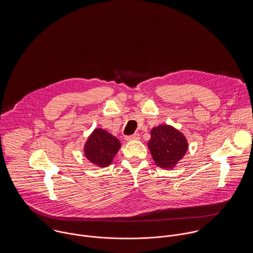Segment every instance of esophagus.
<instances>
[{
	"instance_id": "esophagus-1",
	"label": "esophagus",
	"mask_w": 253,
	"mask_h": 253,
	"mask_svg": "<svg viewBox=\"0 0 253 253\" xmlns=\"http://www.w3.org/2000/svg\"><path fill=\"white\" fill-rule=\"evenodd\" d=\"M140 139V135L138 133H134L132 135H128L126 137V141H135V140H139Z\"/></svg>"
}]
</instances>
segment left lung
Here are the masks:
<instances>
[{
	"mask_svg": "<svg viewBox=\"0 0 253 253\" xmlns=\"http://www.w3.org/2000/svg\"><path fill=\"white\" fill-rule=\"evenodd\" d=\"M184 134L169 125H161L151 129L148 148L156 166L171 169L184 157L188 150Z\"/></svg>",
	"mask_w": 253,
	"mask_h": 253,
	"instance_id": "left-lung-1",
	"label": "left lung"
}]
</instances>
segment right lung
Segmentation results:
<instances>
[{
	"label": "right lung",
	"instance_id": "1",
	"mask_svg": "<svg viewBox=\"0 0 253 253\" xmlns=\"http://www.w3.org/2000/svg\"><path fill=\"white\" fill-rule=\"evenodd\" d=\"M121 148L117 137L103 128H95L88 136L84 152L85 158L94 166L106 168L112 164L115 155Z\"/></svg>",
	"mask_w": 253,
	"mask_h": 253
}]
</instances>
